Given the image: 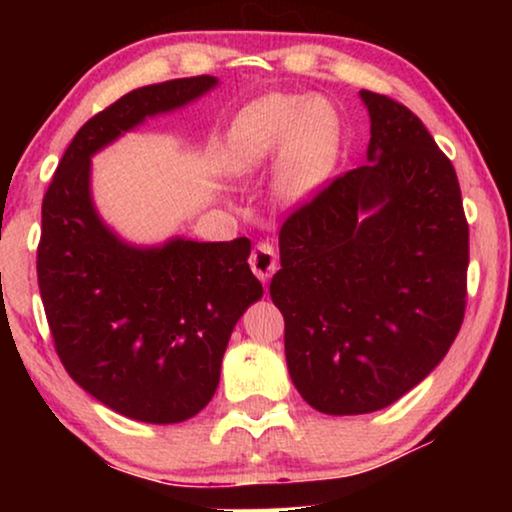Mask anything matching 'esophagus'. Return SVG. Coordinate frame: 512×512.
<instances>
[{"mask_svg": "<svg viewBox=\"0 0 512 512\" xmlns=\"http://www.w3.org/2000/svg\"><path fill=\"white\" fill-rule=\"evenodd\" d=\"M249 265H251V270H254V275L261 279L263 284H268L270 277L275 275V270H277V251H275V247H272L270 242H258L254 251H251Z\"/></svg>", "mask_w": 512, "mask_h": 512, "instance_id": "obj_1", "label": "esophagus"}]
</instances>
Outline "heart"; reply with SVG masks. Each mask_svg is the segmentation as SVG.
<instances>
[{
    "label": "heart",
    "instance_id": "obj_1",
    "mask_svg": "<svg viewBox=\"0 0 512 512\" xmlns=\"http://www.w3.org/2000/svg\"><path fill=\"white\" fill-rule=\"evenodd\" d=\"M342 149V125L324 97L270 93L247 104L223 137L219 163L230 177H249L270 163L272 191L303 205L331 181Z\"/></svg>",
    "mask_w": 512,
    "mask_h": 512
}]
</instances>
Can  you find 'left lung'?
Returning a JSON list of instances; mask_svg holds the SVG:
<instances>
[{"label": "left lung", "instance_id": "8db88e82", "mask_svg": "<svg viewBox=\"0 0 512 512\" xmlns=\"http://www.w3.org/2000/svg\"><path fill=\"white\" fill-rule=\"evenodd\" d=\"M359 95L368 163L284 221L270 282L291 380L326 415H366L408 394L443 361L466 310L457 172L408 107Z\"/></svg>", "mask_w": 512, "mask_h": 512}]
</instances>
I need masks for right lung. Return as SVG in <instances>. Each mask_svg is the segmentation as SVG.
Instances as JSON below:
<instances>
[{"label":"right lung","instance_id":"add662e5","mask_svg":"<svg viewBox=\"0 0 512 512\" xmlns=\"http://www.w3.org/2000/svg\"><path fill=\"white\" fill-rule=\"evenodd\" d=\"M216 83H153L100 111L67 146L41 205L37 277L55 352L81 389L137 422L177 424L212 401L230 333L263 286L247 237H172L158 247L121 240L95 209L90 158Z\"/></svg>","mask_w":512,"mask_h":512}]
</instances>
